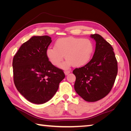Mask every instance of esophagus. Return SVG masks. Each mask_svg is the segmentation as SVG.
<instances>
[{"mask_svg":"<svg viewBox=\"0 0 131 131\" xmlns=\"http://www.w3.org/2000/svg\"><path fill=\"white\" fill-rule=\"evenodd\" d=\"M64 73H65V75H68V74H69L70 73V70H65V72H64Z\"/></svg>","mask_w":131,"mask_h":131,"instance_id":"34e87169","label":"esophagus"}]
</instances>
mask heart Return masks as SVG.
I'll return each mask as SVG.
<instances>
[{
    "label": "heart",
    "instance_id": "b5f03b06",
    "mask_svg": "<svg viewBox=\"0 0 131 131\" xmlns=\"http://www.w3.org/2000/svg\"><path fill=\"white\" fill-rule=\"evenodd\" d=\"M94 51V44L90 40L77 37H61L55 43V47H49L46 55L53 65H60L64 58L67 59L61 68L67 69L71 66L81 67L89 62Z\"/></svg>",
    "mask_w": 131,
    "mask_h": 131
}]
</instances>
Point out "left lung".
Returning <instances> with one entry per match:
<instances>
[{
    "label": "left lung",
    "instance_id": "obj_1",
    "mask_svg": "<svg viewBox=\"0 0 131 131\" xmlns=\"http://www.w3.org/2000/svg\"><path fill=\"white\" fill-rule=\"evenodd\" d=\"M91 37L96 41L95 51L89 62L73 71L76 81L74 90L84 100L96 102L105 97L112 90L118 66L113 48L101 35Z\"/></svg>",
    "mask_w": 131,
    "mask_h": 131
}]
</instances>
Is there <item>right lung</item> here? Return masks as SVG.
Instances as JSON below:
<instances>
[{
  "instance_id": "obj_1",
  "label": "right lung",
  "mask_w": 131,
  "mask_h": 131,
  "mask_svg": "<svg viewBox=\"0 0 131 131\" xmlns=\"http://www.w3.org/2000/svg\"><path fill=\"white\" fill-rule=\"evenodd\" d=\"M51 41L48 36H33L22 44L13 58L14 84L31 103L43 104L50 100L65 77L46 55Z\"/></svg>"
}]
</instances>
